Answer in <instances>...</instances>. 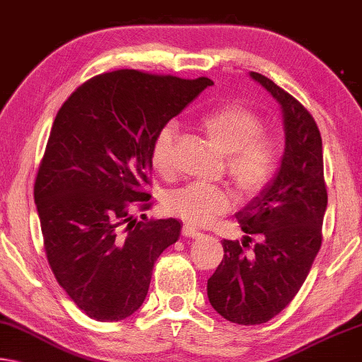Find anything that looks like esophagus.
<instances>
[{
  "label": "esophagus",
  "instance_id": "obj_1",
  "mask_svg": "<svg viewBox=\"0 0 362 362\" xmlns=\"http://www.w3.org/2000/svg\"><path fill=\"white\" fill-rule=\"evenodd\" d=\"M182 236H186V238H197V236H200V231L196 230V228H194V226L185 225V226H182Z\"/></svg>",
  "mask_w": 362,
  "mask_h": 362
}]
</instances>
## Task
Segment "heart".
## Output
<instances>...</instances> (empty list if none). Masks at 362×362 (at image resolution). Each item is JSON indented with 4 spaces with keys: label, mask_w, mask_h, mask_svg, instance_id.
Masks as SVG:
<instances>
[{
    "label": "heart",
    "mask_w": 362,
    "mask_h": 362,
    "mask_svg": "<svg viewBox=\"0 0 362 362\" xmlns=\"http://www.w3.org/2000/svg\"><path fill=\"white\" fill-rule=\"evenodd\" d=\"M200 129L209 142L226 155V170L239 194L257 196L274 180L280 166V144L262 134L264 123L257 113L243 105H226L200 118ZM177 136L175 123L163 126L155 137L150 162L158 173L171 171V152ZM166 212L189 225L204 226L226 212L231 197L216 186L186 185L163 199Z\"/></svg>",
    "instance_id": "obj_1"
}]
</instances>
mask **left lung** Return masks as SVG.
<instances>
[{
    "label": "left lung",
    "mask_w": 362,
    "mask_h": 362,
    "mask_svg": "<svg viewBox=\"0 0 362 362\" xmlns=\"http://www.w3.org/2000/svg\"><path fill=\"white\" fill-rule=\"evenodd\" d=\"M249 76L280 103L285 150L270 185L236 214L246 235L241 241L223 239V259L207 281L212 308L239 325L269 322L296 296L320 249L327 210L314 118L269 77Z\"/></svg>",
    "instance_id": "left-lung-1"
}]
</instances>
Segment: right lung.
I'll return each mask as SVG.
<instances>
[{"instance_id":"1","label":"right lung","mask_w":362,"mask_h":362,"mask_svg":"<svg viewBox=\"0 0 362 362\" xmlns=\"http://www.w3.org/2000/svg\"><path fill=\"white\" fill-rule=\"evenodd\" d=\"M214 86L118 69L92 77L59 108L38 168L33 199L47 259L61 288L98 322L141 308L153 264L177 241L176 218L137 221L157 134Z\"/></svg>"}]
</instances>
